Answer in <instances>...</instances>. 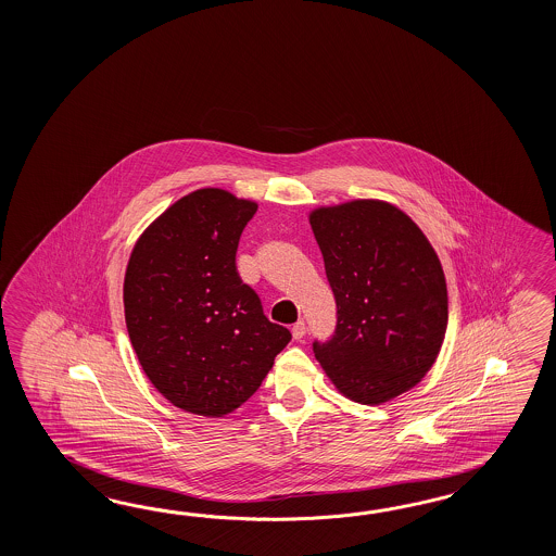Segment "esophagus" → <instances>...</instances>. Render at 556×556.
<instances>
[{"label": "esophagus", "instance_id": "1", "mask_svg": "<svg viewBox=\"0 0 556 556\" xmlns=\"http://www.w3.org/2000/svg\"><path fill=\"white\" fill-rule=\"evenodd\" d=\"M306 321L304 319H298L294 326H292V336H294V340H302L304 336H306Z\"/></svg>", "mask_w": 556, "mask_h": 556}]
</instances>
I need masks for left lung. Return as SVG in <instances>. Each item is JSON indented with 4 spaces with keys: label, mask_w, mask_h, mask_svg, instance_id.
Here are the masks:
<instances>
[{
    "label": "left lung",
    "mask_w": 556,
    "mask_h": 556,
    "mask_svg": "<svg viewBox=\"0 0 556 556\" xmlns=\"http://www.w3.org/2000/svg\"><path fill=\"white\" fill-rule=\"evenodd\" d=\"M336 298V330L312 348L336 388L359 403L412 390L433 366L447 330V286L414 220L381 201L309 216Z\"/></svg>",
    "instance_id": "left-lung-1"
}]
</instances>
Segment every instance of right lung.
Wrapping results in <instances>:
<instances>
[{"instance_id": "right-lung-1", "label": "right lung", "mask_w": 556, "mask_h": 556, "mask_svg": "<svg viewBox=\"0 0 556 556\" xmlns=\"http://www.w3.org/2000/svg\"><path fill=\"white\" fill-rule=\"evenodd\" d=\"M256 208L226 190H194L130 254L123 302L132 350L154 388L190 414L240 407L292 340L238 274V242Z\"/></svg>"}]
</instances>
